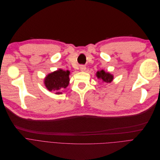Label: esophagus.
Masks as SVG:
<instances>
[{"mask_svg":"<svg viewBox=\"0 0 160 160\" xmlns=\"http://www.w3.org/2000/svg\"><path fill=\"white\" fill-rule=\"evenodd\" d=\"M86 67L84 65H81L80 66V70L82 71V72H84L86 70Z\"/></svg>","mask_w":160,"mask_h":160,"instance_id":"34e87169","label":"esophagus"}]
</instances>
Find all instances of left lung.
<instances>
[{
    "mask_svg": "<svg viewBox=\"0 0 160 160\" xmlns=\"http://www.w3.org/2000/svg\"><path fill=\"white\" fill-rule=\"evenodd\" d=\"M96 76L99 79H101L102 80V82H107V83L111 82L114 79L113 75H112L108 72H106L103 70L98 71L96 73Z\"/></svg>",
    "mask_w": 160,
    "mask_h": 160,
    "instance_id": "1",
    "label": "left lung"
}]
</instances>
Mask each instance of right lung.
I'll return each instance as SVG.
<instances>
[{"instance_id":"obj_1","label":"right lung","mask_w":160,"mask_h":160,"mask_svg":"<svg viewBox=\"0 0 160 160\" xmlns=\"http://www.w3.org/2000/svg\"><path fill=\"white\" fill-rule=\"evenodd\" d=\"M70 72L59 69L46 76L44 83L50 92L54 91L55 94H61V90L66 88L69 84Z\"/></svg>"}]
</instances>
